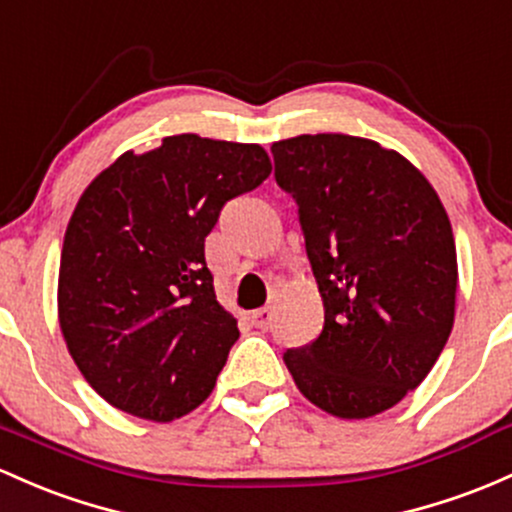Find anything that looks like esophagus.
Returning <instances> with one entry per match:
<instances>
[{
	"label": "esophagus",
	"mask_w": 512,
	"mask_h": 512,
	"mask_svg": "<svg viewBox=\"0 0 512 512\" xmlns=\"http://www.w3.org/2000/svg\"><path fill=\"white\" fill-rule=\"evenodd\" d=\"M250 320H252V325H255V328L267 330L269 325H272V320H274V311H272V308H257V311L250 313Z\"/></svg>",
	"instance_id": "esophagus-1"
}]
</instances>
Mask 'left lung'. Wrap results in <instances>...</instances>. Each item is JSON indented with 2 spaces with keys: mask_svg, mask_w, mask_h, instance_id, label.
<instances>
[{
  "mask_svg": "<svg viewBox=\"0 0 512 512\" xmlns=\"http://www.w3.org/2000/svg\"><path fill=\"white\" fill-rule=\"evenodd\" d=\"M272 155L325 308L318 338L284 352L286 369L325 413L389 411L452 333L457 250L445 206L420 170L374 140L296 136Z\"/></svg>",
  "mask_w": 512,
  "mask_h": 512,
  "instance_id": "obj_1",
  "label": "left lung"
}]
</instances>
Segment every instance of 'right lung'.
Masks as SVG:
<instances>
[{
  "label": "right lung",
  "instance_id": "right-lung-1",
  "mask_svg": "<svg viewBox=\"0 0 512 512\" xmlns=\"http://www.w3.org/2000/svg\"><path fill=\"white\" fill-rule=\"evenodd\" d=\"M269 172L260 145L182 133L128 150L84 189L65 230L58 318L77 369L114 408L170 423L209 398L240 330L216 301L206 235Z\"/></svg>",
  "mask_w": 512,
  "mask_h": 512
}]
</instances>
